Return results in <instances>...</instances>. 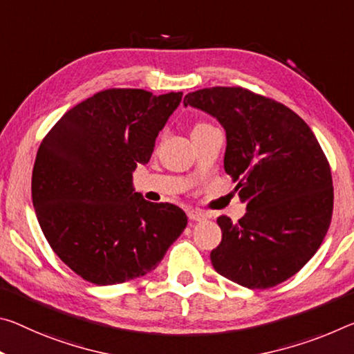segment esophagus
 Here are the masks:
<instances>
[{"label": "esophagus", "instance_id": "34e87169", "mask_svg": "<svg viewBox=\"0 0 354 354\" xmlns=\"http://www.w3.org/2000/svg\"><path fill=\"white\" fill-rule=\"evenodd\" d=\"M187 217L190 218V221H197V222H200V221H205V218L207 217L203 211H200V209H189L187 211Z\"/></svg>", "mask_w": 354, "mask_h": 354}]
</instances>
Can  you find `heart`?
Segmentation results:
<instances>
[{"mask_svg":"<svg viewBox=\"0 0 354 354\" xmlns=\"http://www.w3.org/2000/svg\"><path fill=\"white\" fill-rule=\"evenodd\" d=\"M203 126H207V124H205V122H198V124H197V126H195L194 129H198V127H203Z\"/></svg>","mask_w":354,"mask_h":354,"instance_id":"obj_1","label":"heart"}]
</instances>
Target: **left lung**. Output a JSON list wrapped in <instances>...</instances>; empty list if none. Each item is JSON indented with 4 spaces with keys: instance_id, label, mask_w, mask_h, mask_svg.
I'll return each instance as SVG.
<instances>
[{
    "instance_id": "left-lung-1",
    "label": "left lung",
    "mask_w": 354,
    "mask_h": 354,
    "mask_svg": "<svg viewBox=\"0 0 354 354\" xmlns=\"http://www.w3.org/2000/svg\"><path fill=\"white\" fill-rule=\"evenodd\" d=\"M184 105L225 129L223 167L236 183L244 217H217L222 241L211 252L221 276L248 288H271L315 255L333 217L330 167L306 121L283 104L241 86L189 93Z\"/></svg>"
}]
</instances>
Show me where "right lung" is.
I'll use <instances>...</instances> for the list:
<instances>
[{
    "instance_id": "add662e5",
    "label": "right lung",
    "mask_w": 354,
    "mask_h": 354,
    "mask_svg": "<svg viewBox=\"0 0 354 354\" xmlns=\"http://www.w3.org/2000/svg\"><path fill=\"white\" fill-rule=\"evenodd\" d=\"M181 97L105 89L66 111L42 140L31 179L39 225L61 261L88 282L145 276L186 228L181 207L151 203L132 186V171L149 162Z\"/></svg>"
}]
</instances>
